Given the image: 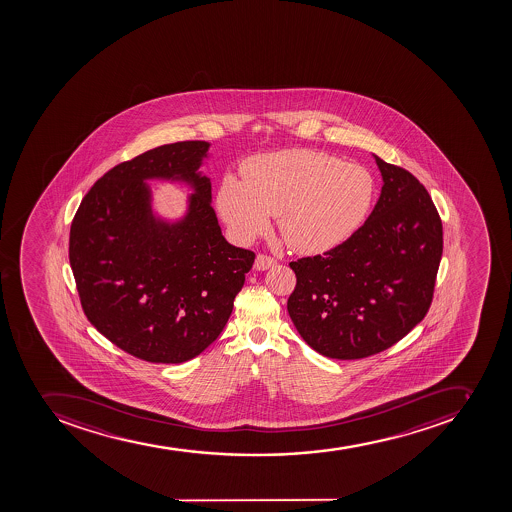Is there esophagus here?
Listing matches in <instances>:
<instances>
[{"label": "esophagus", "instance_id": "1", "mask_svg": "<svg viewBox=\"0 0 512 512\" xmlns=\"http://www.w3.org/2000/svg\"><path fill=\"white\" fill-rule=\"evenodd\" d=\"M273 265H276L275 258L268 257V255H257L255 258L254 268L257 272H265L268 268H272Z\"/></svg>", "mask_w": 512, "mask_h": 512}]
</instances>
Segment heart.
I'll list each match as a JSON object with an SVG mask.
<instances>
[{
    "mask_svg": "<svg viewBox=\"0 0 512 512\" xmlns=\"http://www.w3.org/2000/svg\"><path fill=\"white\" fill-rule=\"evenodd\" d=\"M375 178L360 163L314 150L254 155L240 165V178L219 183L216 206L231 231L252 242L278 229L294 252L326 254L362 227L375 199Z\"/></svg>",
    "mask_w": 512,
    "mask_h": 512,
    "instance_id": "b5f03b06",
    "label": "heart"
}]
</instances>
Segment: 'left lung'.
I'll return each mask as SVG.
<instances>
[{
	"instance_id": "8db88e82",
	"label": "left lung",
	"mask_w": 512,
	"mask_h": 512,
	"mask_svg": "<svg viewBox=\"0 0 512 512\" xmlns=\"http://www.w3.org/2000/svg\"><path fill=\"white\" fill-rule=\"evenodd\" d=\"M380 198L347 242L291 262L296 288L288 313L304 342L324 357L353 360L383 352L424 319L444 239L426 188L373 154Z\"/></svg>"
}]
</instances>
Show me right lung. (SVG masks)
I'll use <instances>...</instances> for the list:
<instances>
[{"label":"right lung","instance_id":"right-lung-1","mask_svg":"<svg viewBox=\"0 0 512 512\" xmlns=\"http://www.w3.org/2000/svg\"><path fill=\"white\" fill-rule=\"evenodd\" d=\"M211 144L175 142L119 163L86 193L70 265L88 321L152 363H183L218 339L255 254L224 239L199 168ZM188 185L186 213L162 217L149 180Z\"/></svg>","mask_w":512,"mask_h":512}]
</instances>
